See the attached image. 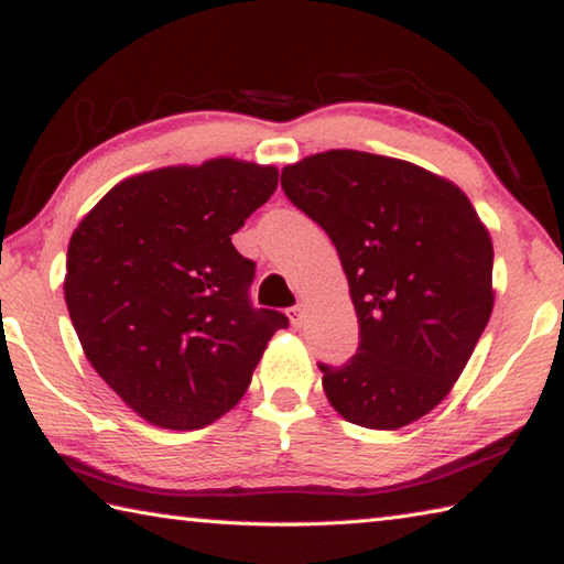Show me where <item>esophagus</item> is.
Instances as JSON below:
<instances>
[{"label": "esophagus", "mask_w": 564, "mask_h": 564, "mask_svg": "<svg viewBox=\"0 0 564 564\" xmlns=\"http://www.w3.org/2000/svg\"><path fill=\"white\" fill-rule=\"evenodd\" d=\"M285 313H289L293 328H301L303 326V305H293V308H289Z\"/></svg>", "instance_id": "1"}]
</instances>
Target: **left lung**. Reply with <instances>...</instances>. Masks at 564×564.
<instances>
[{
  "mask_svg": "<svg viewBox=\"0 0 564 564\" xmlns=\"http://www.w3.org/2000/svg\"><path fill=\"white\" fill-rule=\"evenodd\" d=\"M281 186L330 236L360 323L356 356L321 362L330 405L370 431L415 423L451 393L490 321L488 228L453 181L368 151L305 156Z\"/></svg>",
  "mask_w": 564,
  "mask_h": 564,
  "instance_id": "8db88e82",
  "label": "left lung"
}]
</instances>
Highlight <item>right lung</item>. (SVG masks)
I'll return each mask as SVG.
<instances>
[{
  "instance_id": "1",
  "label": "right lung",
  "mask_w": 564,
  "mask_h": 564,
  "mask_svg": "<svg viewBox=\"0 0 564 564\" xmlns=\"http://www.w3.org/2000/svg\"><path fill=\"white\" fill-rule=\"evenodd\" d=\"M279 186L234 156L119 181L74 228L64 299L91 368L147 423L198 431L243 398L289 326L251 308L256 263L231 236Z\"/></svg>"
}]
</instances>
